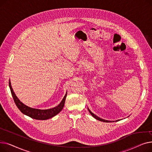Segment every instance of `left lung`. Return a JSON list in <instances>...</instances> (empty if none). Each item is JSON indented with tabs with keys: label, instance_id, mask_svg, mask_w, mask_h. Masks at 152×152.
Masks as SVG:
<instances>
[{
	"label": "left lung",
	"instance_id": "1",
	"mask_svg": "<svg viewBox=\"0 0 152 152\" xmlns=\"http://www.w3.org/2000/svg\"><path fill=\"white\" fill-rule=\"evenodd\" d=\"M88 110H89V113H91V115L94 117V118H95V119H97V120H99V121H103V122H106V123H108V122H111V121H108V120H105V119H102V118H100L99 117H98L97 116H96L95 115H94L92 112H91V110L88 108ZM114 122V121H113Z\"/></svg>",
	"mask_w": 152,
	"mask_h": 152
}]
</instances>
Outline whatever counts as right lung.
<instances>
[{"label":"right lung","mask_w":152,"mask_h":152,"mask_svg":"<svg viewBox=\"0 0 152 152\" xmlns=\"http://www.w3.org/2000/svg\"><path fill=\"white\" fill-rule=\"evenodd\" d=\"M9 87H10V91H11L12 97L15 104L17 106L18 108L21 111V112L32 118L39 119V120H45V119H48L53 117L54 116L60 113L64 107V105H65V99L67 95V92H66L65 97H63V100H61V102L58 106L50 109L39 110V109L30 108L25 105H24L22 102L20 101V100L17 98V96H16V95L15 94L13 91L10 80H9Z\"/></svg>","instance_id":"right-lung-1"}]
</instances>
